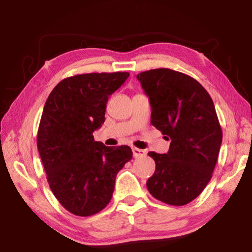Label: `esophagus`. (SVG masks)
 I'll return each mask as SVG.
<instances>
[{
    "instance_id": "1",
    "label": "esophagus",
    "mask_w": 252,
    "mask_h": 252,
    "mask_svg": "<svg viewBox=\"0 0 252 252\" xmlns=\"http://www.w3.org/2000/svg\"><path fill=\"white\" fill-rule=\"evenodd\" d=\"M132 152H133V157L135 159H138V158H143L147 156V151L146 150H142V149H138V148H132Z\"/></svg>"
}]
</instances>
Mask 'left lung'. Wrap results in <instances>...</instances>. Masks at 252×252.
<instances>
[{
	"label": "left lung",
	"instance_id": "1",
	"mask_svg": "<svg viewBox=\"0 0 252 252\" xmlns=\"http://www.w3.org/2000/svg\"><path fill=\"white\" fill-rule=\"evenodd\" d=\"M151 104V123L171 140L168 153L149 152L156 170L147 188L171 206H185L202 192L212 178L222 130L215 104L197 80L170 69L136 75Z\"/></svg>",
	"mask_w": 252,
	"mask_h": 252
}]
</instances>
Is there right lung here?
I'll return each instance as SVG.
<instances>
[{
  "label": "right lung",
  "mask_w": 252,
  "mask_h": 252,
  "mask_svg": "<svg viewBox=\"0 0 252 252\" xmlns=\"http://www.w3.org/2000/svg\"><path fill=\"white\" fill-rule=\"evenodd\" d=\"M129 75L103 72L70 76L57 84L45 102L37 150L50 189L75 216H93L108 206L118 172L132 159L130 147H105L92 134L104 122L109 95Z\"/></svg>",
  "instance_id": "1"
}]
</instances>
